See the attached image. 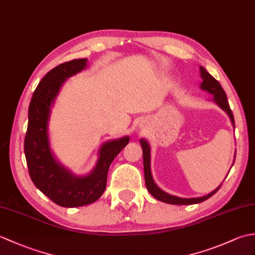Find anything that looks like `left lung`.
Instances as JSON below:
<instances>
[{
	"mask_svg": "<svg viewBox=\"0 0 255 255\" xmlns=\"http://www.w3.org/2000/svg\"><path fill=\"white\" fill-rule=\"evenodd\" d=\"M199 73H200V78H202V83H200L199 88L203 91L208 92L209 94L214 95L213 101L221 108V110L226 112L227 115H228L230 118L232 126H234V128H235L234 115H232V112L229 107V103H228V101H227V95L225 93L224 89L221 88L220 83L213 77V75L206 71V69L202 66L199 67ZM140 144H141L142 153H143V171H144L145 186H147V189L149 191V193L152 195L154 198H156L158 200H161V202L166 203V204H172V205L198 204V203H202V202H204V200L208 199L209 197L213 196V195L220 188V186L223 185V184H220V185L216 189H214L213 192L207 194V195H205V196H202V197L184 198V197H178V196H174V195L167 194L166 192L162 191V189L158 185H156L154 180H153V177H152V173H151V149H150L149 142L145 139H140ZM234 163H235V159H234Z\"/></svg>",
	"mask_w": 255,
	"mask_h": 255,
	"instance_id": "8db88e82",
	"label": "left lung"
}]
</instances>
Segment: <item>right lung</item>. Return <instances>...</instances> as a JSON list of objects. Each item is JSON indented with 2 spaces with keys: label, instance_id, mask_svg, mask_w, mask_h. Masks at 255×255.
Masks as SVG:
<instances>
[{
  "label": "right lung",
  "instance_id": "1",
  "mask_svg": "<svg viewBox=\"0 0 255 255\" xmlns=\"http://www.w3.org/2000/svg\"><path fill=\"white\" fill-rule=\"evenodd\" d=\"M86 66V58L74 59L50 70L38 84L28 107L24 151L30 178L40 192L62 207H80L96 202L106 188L111 163L130 139L125 136L103 143L95 166L85 175H75L53 154L49 139L53 104L64 82Z\"/></svg>",
  "mask_w": 255,
  "mask_h": 255
}]
</instances>
